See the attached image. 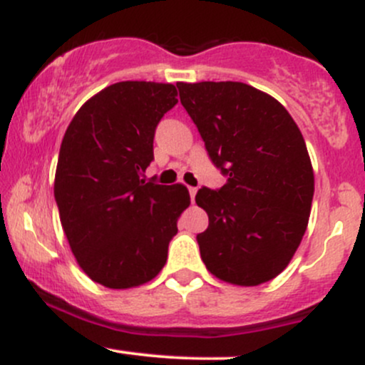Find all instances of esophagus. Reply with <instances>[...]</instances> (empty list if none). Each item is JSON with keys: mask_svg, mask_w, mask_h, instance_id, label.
<instances>
[{"mask_svg": "<svg viewBox=\"0 0 365 365\" xmlns=\"http://www.w3.org/2000/svg\"><path fill=\"white\" fill-rule=\"evenodd\" d=\"M188 194H190V200H192V202H194L195 194H197V188L195 187H190V188H188Z\"/></svg>", "mask_w": 365, "mask_h": 365, "instance_id": "esophagus-1", "label": "esophagus"}]
</instances>
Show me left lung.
<instances>
[{
    "label": "left lung",
    "instance_id": "left-lung-1",
    "mask_svg": "<svg viewBox=\"0 0 365 365\" xmlns=\"http://www.w3.org/2000/svg\"><path fill=\"white\" fill-rule=\"evenodd\" d=\"M180 101L226 183L202 187L209 216L197 235L216 278L255 287L278 276L299 249L311 215L314 171L305 140L284 108L242 82L177 83Z\"/></svg>",
    "mask_w": 365,
    "mask_h": 365
}]
</instances>
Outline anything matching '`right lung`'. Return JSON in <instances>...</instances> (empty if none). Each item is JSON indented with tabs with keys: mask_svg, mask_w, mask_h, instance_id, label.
Instances as JSON below:
<instances>
[{
	"mask_svg": "<svg viewBox=\"0 0 365 365\" xmlns=\"http://www.w3.org/2000/svg\"><path fill=\"white\" fill-rule=\"evenodd\" d=\"M177 103L171 83H113L83 104L63 137L54 177L63 232L83 273L106 288L150 282L190 204L182 183L142 178L158 123Z\"/></svg>",
	"mask_w": 365,
	"mask_h": 365,
	"instance_id": "add662e5",
	"label": "right lung"
}]
</instances>
